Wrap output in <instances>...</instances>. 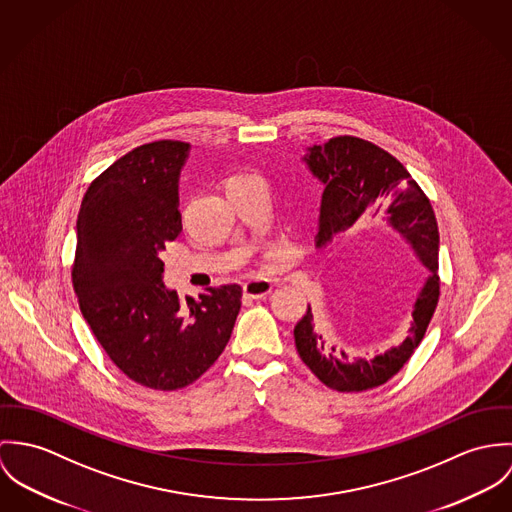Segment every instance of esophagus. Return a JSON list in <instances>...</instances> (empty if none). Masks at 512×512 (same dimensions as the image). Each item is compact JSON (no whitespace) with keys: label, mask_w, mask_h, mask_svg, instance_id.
Wrapping results in <instances>:
<instances>
[{"label":"esophagus","mask_w":512,"mask_h":512,"mask_svg":"<svg viewBox=\"0 0 512 512\" xmlns=\"http://www.w3.org/2000/svg\"><path fill=\"white\" fill-rule=\"evenodd\" d=\"M273 290V283L267 279H255L243 284L245 298H265Z\"/></svg>","instance_id":"esophagus-1"}]
</instances>
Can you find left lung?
I'll list each match as a JSON object with an SVG mask.
<instances>
[{"mask_svg": "<svg viewBox=\"0 0 512 512\" xmlns=\"http://www.w3.org/2000/svg\"><path fill=\"white\" fill-rule=\"evenodd\" d=\"M306 169L322 184L316 247L330 245L338 235L385 222L410 245L416 259L428 269L412 302L410 332L398 345L375 357L349 355L338 343H328L314 330V314L308 312L294 328L300 359L330 389L359 393L387 383L404 367L434 316L440 279V233L430 200L393 155L359 137H334L324 145H312L302 157Z\"/></svg>", "mask_w": 512, "mask_h": 512, "instance_id": "1", "label": "left lung"}]
</instances>
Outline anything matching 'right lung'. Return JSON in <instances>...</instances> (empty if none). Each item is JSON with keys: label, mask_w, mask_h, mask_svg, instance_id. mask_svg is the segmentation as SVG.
I'll list each match as a JSON object with an SVG mask.
<instances>
[{"label": "right lung", "mask_w": 512, "mask_h": 512, "mask_svg": "<svg viewBox=\"0 0 512 512\" xmlns=\"http://www.w3.org/2000/svg\"><path fill=\"white\" fill-rule=\"evenodd\" d=\"M190 155L180 141L141 145L86 190L76 222L72 284L96 340L135 383L176 391L194 383L231 338L241 286L178 300L159 253L182 231L178 180Z\"/></svg>", "instance_id": "right-lung-1"}]
</instances>
